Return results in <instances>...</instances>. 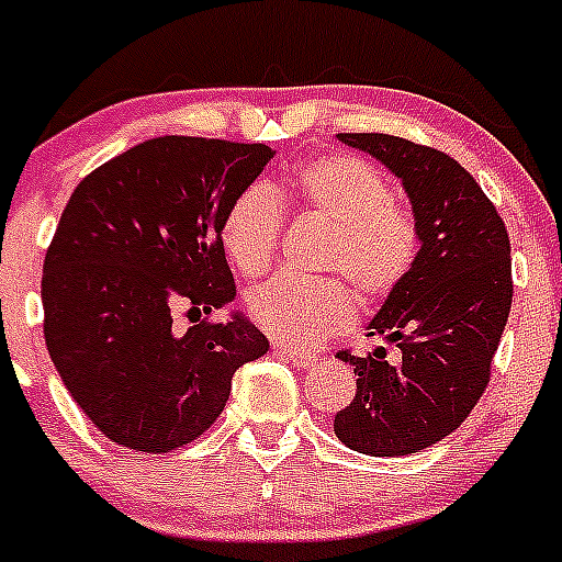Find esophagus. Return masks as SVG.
<instances>
[{
  "mask_svg": "<svg viewBox=\"0 0 562 562\" xmlns=\"http://www.w3.org/2000/svg\"><path fill=\"white\" fill-rule=\"evenodd\" d=\"M281 355L286 357L289 362H294V366L297 368H314L316 366V357L314 355H308V351H300V349H294V346H281Z\"/></svg>",
  "mask_w": 562,
  "mask_h": 562,
  "instance_id": "obj_1",
  "label": "esophagus"
}]
</instances>
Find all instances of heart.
I'll list each match as a JSON object with an SVG mask.
<instances>
[{"mask_svg": "<svg viewBox=\"0 0 562 562\" xmlns=\"http://www.w3.org/2000/svg\"><path fill=\"white\" fill-rule=\"evenodd\" d=\"M283 202L329 224L322 268L340 270L366 297H384L414 268L422 235L416 213L392 194L379 167L360 156L329 154L303 161L286 183H251L222 222V243L235 268L259 276L273 265L286 224ZM248 319L289 346H316L349 329L357 300L344 279H279L246 297Z\"/></svg>", "mask_w": 562, "mask_h": 562, "instance_id": "obj_1", "label": "heart"}]
</instances>
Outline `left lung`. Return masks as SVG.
Segmentation results:
<instances>
[{
    "mask_svg": "<svg viewBox=\"0 0 562 562\" xmlns=\"http://www.w3.org/2000/svg\"><path fill=\"white\" fill-rule=\"evenodd\" d=\"M403 181L422 235L411 273L368 324L397 344L366 357L338 351L355 368L357 395L335 414V436L370 457L414 454L465 422L490 384L512 311V243L503 218L471 172L438 148L381 132H340Z\"/></svg>",
    "mask_w": 562,
    "mask_h": 562,
    "instance_id": "left-lung-1",
    "label": "left lung"
}]
</instances>
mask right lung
<instances>
[{"instance_id": "1", "label": "right lung", "mask_w": 562, "mask_h": 562, "mask_svg": "<svg viewBox=\"0 0 562 562\" xmlns=\"http://www.w3.org/2000/svg\"><path fill=\"white\" fill-rule=\"evenodd\" d=\"M262 143L165 135L97 167L69 196L43 265V333L61 381L119 447L192 443L229 401L235 370L268 355L235 300L222 222L257 181ZM206 314L187 334L171 311Z\"/></svg>"}]
</instances>
